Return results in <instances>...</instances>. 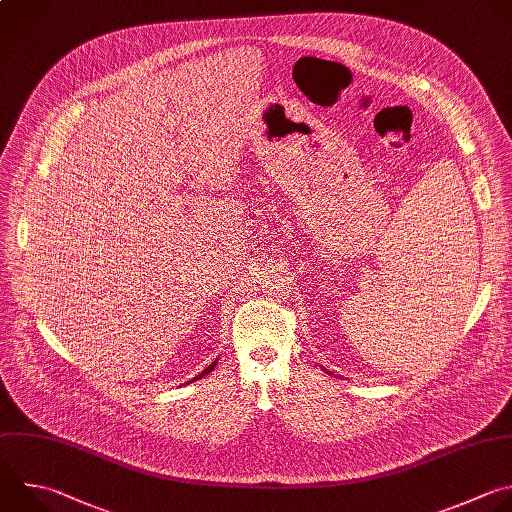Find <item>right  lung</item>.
<instances>
[{"label": "right lung", "mask_w": 512, "mask_h": 512, "mask_svg": "<svg viewBox=\"0 0 512 512\" xmlns=\"http://www.w3.org/2000/svg\"><path fill=\"white\" fill-rule=\"evenodd\" d=\"M215 366H217V362H213V364H211V366H209V368H207L203 374H199L197 378H193V382H195V380H199V378H203V376H207V374H211V372L215 370Z\"/></svg>", "instance_id": "add662e5"}]
</instances>
